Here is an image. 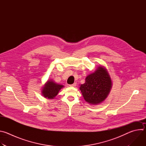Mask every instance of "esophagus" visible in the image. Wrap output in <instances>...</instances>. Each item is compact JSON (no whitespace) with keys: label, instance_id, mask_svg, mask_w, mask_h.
<instances>
[{"label":"esophagus","instance_id":"obj_1","mask_svg":"<svg viewBox=\"0 0 146 146\" xmlns=\"http://www.w3.org/2000/svg\"><path fill=\"white\" fill-rule=\"evenodd\" d=\"M76 84H77V83H76V82H74L73 84H70V85H69V86H70V87H75V86H76Z\"/></svg>","mask_w":146,"mask_h":146}]
</instances>
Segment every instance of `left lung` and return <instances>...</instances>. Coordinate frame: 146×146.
Returning <instances> with one entry per match:
<instances>
[{
	"label": "left lung",
	"instance_id": "1",
	"mask_svg": "<svg viewBox=\"0 0 146 146\" xmlns=\"http://www.w3.org/2000/svg\"><path fill=\"white\" fill-rule=\"evenodd\" d=\"M111 87V80L106 70L99 67L86 78L80 89L86 101L92 105L101 103L108 96Z\"/></svg>",
	"mask_w": 146,
	"mask_h": 146
}]
</instances>
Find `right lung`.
Returning a JSON list of instances; mask_svg holds the SVG:
<instances>
[{
    "instance_id": "right-lung-1",
    "label": "right lung",
    "mask_w": 146,
    "mask_h": 146,
    "mask_svg": "<svg viewBox=\"0 0 146 146\" xmlns=\"http://www.w3.org/2000/svg\"><path fill=\"white\" fill-rule=\"evenodd\" d=\"M63 87L64 86L57 84L52 81H48L43 89V95L48 99H53L58 95L59 90Z\"/></svg>"
}]
</instances>
